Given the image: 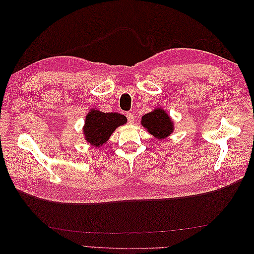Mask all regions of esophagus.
I'll return each instance as SVG.
<instances>
[{"mask_svg": "<svg viewBox=\"0 0 254 254\" xmlns=\"http://www.w3.org/2000/svg\"><path fill=\"white\" fill-rule=\"evenodd\" d=\"M127 119H128V122L130 123V124H133L134 123V117L132 113H127Z\"/></svg>", "mask_w": 254, "mask_h": 254, "instance_id": "1", "label": "esophagus"}]
</instances>
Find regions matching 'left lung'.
I'll use <instances>...</instances> for the list:
<instances>
[{"label":"left lung","mask_w":254,"mask_h":254,"mask_svg":"<svg viewBox=\"0 0 254 254\" xmlns=\"http://www.w3.org/2000/svg\"><path fill=\"white\" fill-rule=\"evenodd\" d=\"M174 121L163 108H156L144 114L141 125L158 140H165L174 132Z\"/></svg>","instance_id":"obj_1"}]
</instances>
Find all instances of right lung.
Segmentation results:
<instances>
[{
	"mask_svg": "<svg viewBox=\"0 0 254 254\" xmlns=\"http://www.w3.org/2000/svg\"><path fill=\"white\" fill-rule=\"evenodd\" d=\"M126 123L127 118L121 113L91 109L84 120L82 127L83 136L90 145L99 148L109 141L115 129L125 125Z\"/></svg>",
	"mask_w": 254,
	"mask_h": 254,
	"instance_id": "obj_1",
	"label": "right lung"
}]
</instances>
